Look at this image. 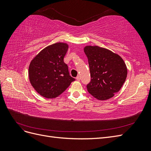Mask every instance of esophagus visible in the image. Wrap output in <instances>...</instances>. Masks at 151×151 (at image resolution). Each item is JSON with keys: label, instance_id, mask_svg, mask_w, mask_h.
I'll return each instance as SVG.
<instances>
[{"label": "esophagus", "instance_id": "esophagus-1", "mask_svg": "<svg viewBox=\"0 0 151 151\" xmlns=\"http://www.w3.org/2000/svg\"><path fill=\"white\" fill-rule=\"evenodd\" d=\"M76 79H77V81H80V79H81V76H77L76 77Z\"/></svg>", "mask_w": 151, "mask_h": 151}]
</instances>
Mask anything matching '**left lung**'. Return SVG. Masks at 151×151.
<instances>
[{"instance_id": "left-lung-1", "label": "left lung", "mask_w": 151, "mask_h": 151, "mask_svg": "<svg viewBox=\"0 0 151 151\" xmlns=\"http://www.w3.org/2000/svg\"><path fill=\"white\" fill-rule=\"evenodd\" d=\"M91 81L87 85L88 92L98 100L114 96L124 84L127 68L123 58L115 53L98 46H86Z\"/></svg>"}]
</instances>
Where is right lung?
<instances>
[{
    "label": "right lung",
    "instance_id": "1",
    "mask_svg": "<svg viewBox=\"0 0 151 151\" xmlns=\"http://www.w3.org/2000/svg\"><path fill=\"white\" fill-rule=\"evenodd\" d=\"M68 48L65 43L50 45L31 61L28 69L30 83L43 97H58L75 81L69 75L68 66L63 62Z\"/></svg>",
    "mask_w": 151,
    "mask_h": 151
}]
</instances>
